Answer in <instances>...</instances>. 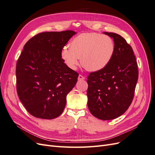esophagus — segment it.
I'll return each instance as SVG.
<instances>
[{
  "label": "esophagus",
  "mask_w": 155,
  "mask_h": 155,
  "mask_svg": "<svg viewBox=\"0 0 155 155\" xmlns=\"http://www.w3.org/2000/svg\"><path fill=\"white\" fill-rule=\"evenodd\" d=\"M85 77L84 76H83L82 75H81V74H79V76H78V79L79 81H83V80H84V79H85Z\"/></svg>",
  "instance_id": "1"
}]
</instances>
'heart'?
<instances>
[{"label": "heart", "instance_id": "b5f03b06", "mask_svg": "<svg viewBox=\"0 0 155 155\" xmlns=\"http://www.w3.org/2000/svg\"><path fill=\"white\" fill-rule=\"evenodd\" d=\"M115 53V44L111 37L97 33H83L75 37L64 46L61 56L70 68L76 70L81 59V65L88 71L97 72L110 63Z\"/></svg>", "mask_w": 155, "mask_h": 155}]
</instances>
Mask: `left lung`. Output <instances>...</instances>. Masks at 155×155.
<instances>
[{"instance_id":"1","label":"left lung","mask_w":155,"mask_h":155,"mask_svg":"<svg viewBox=\"0 0 155 155\" xmlns=\"http://www.w3.org/2000/svg\"><path fill=\"white\" fill-rule=\"evenodd\" d=\"M104 34L113 38L115 53L107 66L87 78V105L91 113L103 120L115 119L128 109L138 78V64L133 48L121 35Z\"/></svg>"}]
</instances>
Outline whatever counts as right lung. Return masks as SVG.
Wrapping results in <instances>:
<instances>
[{
    "instance_id": "add662e5",
    "label": "right lung",
    "mask_w": 155,
    "mask_h": 155,
    "mask_svg": "<svg viewBox=\"0 0 155 155\" xmlns=\"http://www.w3.org/2000/svg\"><path fill=\"white\" fill-rule=\"evenodd\" d=\"M76 33L47 31L27 42L16 65L17 92L27 111L36 118L51 120L62 114L67 96L76 85L79 74L61 56Z\"/></svg>"
}]
</instances>
